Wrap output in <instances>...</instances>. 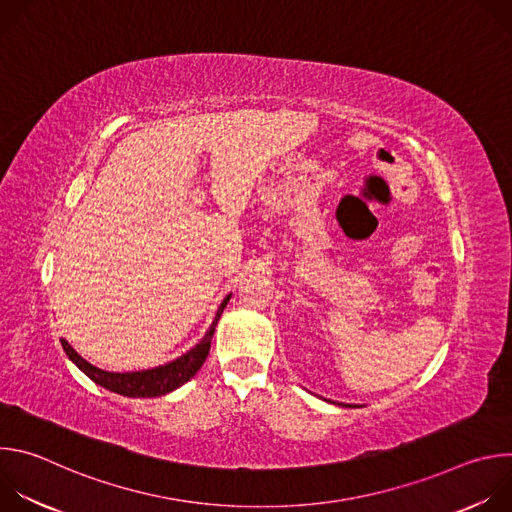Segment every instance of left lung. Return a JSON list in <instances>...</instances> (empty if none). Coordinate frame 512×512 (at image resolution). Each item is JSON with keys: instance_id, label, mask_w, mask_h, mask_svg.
<instances>
[{"instance_id": "obj_1", "label": "left lung", "mask_w": 512, "mask_h": 512, "mask_svg": "<svg viewBox=\"0 0 512 512\" xmlns=\"http://www.w3.org/2000/svg\"><path fill=\"white\" fill-rule=\"evenodd\" d=\"M344 407H354V405H344Z\"/></svg>"}]
</instances>
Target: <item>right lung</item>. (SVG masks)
<instances>
[{
	"label": "right lung",
	"mask_w": 512,
	"mask_h": 512,
	"mask_svg": "<svg viewBox=\"0 0 512 512\" xmlns=\"http://www.w3.org/2000/svg\"><path fill=\"white\" fill-rule=\"evenodd\" d=\"M233 294H229L221 306H218L214 320L210 324V328L206 330V334L200 338V342L196 346H192L188 352H184L182 356L160 364V367L154 369H145V371H131V373H111V371H103L95 364H91L89 360H85L75 348H72L64 338H60L62 348L66 352V356L77 364V367L97 385H101L103 389H109L117 395L123 397H162L168 395L172 391H176L178 387H182L186 381H190L204 364L208 350H210V340L214 336V328L218 324V318H221L223 310L227 308L229 300Z\"/></svg>",
	"instance_id": "obj_1"
}]
</instances>
